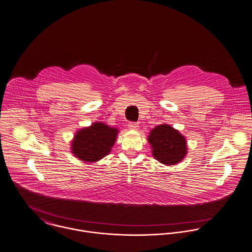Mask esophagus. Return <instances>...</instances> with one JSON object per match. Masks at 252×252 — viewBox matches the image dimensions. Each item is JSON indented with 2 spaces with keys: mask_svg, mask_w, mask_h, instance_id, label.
Segmentation results:
<instances>
[{
  "mask_svg": "<svg viewBox=\"0 0 252 252\" xmlns=\"http://www.w3.org/2000/svg\"><path fill=\"white\" fill-rule=\"evenodd\" d=\"M128 126H129V129H131V130H137L138 129V124L136 122H130L128 124Z\"/></svg>",
  "mask_w": 252,
  "mask_h": 252,
  "instance_id": "esophagus-1",
  "label": "esophagus"
}]
</instances>
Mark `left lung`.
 Returning <instances> with one entry per match:
<instances>
[{
    "instance_id": "left-lung-1",
    "label": "left lung",
    "mask_w": 252,
    "mask_h": 252,
    "mask_svg": "<svg viewBox=\"0 0 252 252\" xmlns=\"http://www.w3.org/2000/svg\"><path fill=\"white\" fill-rule=\"evenodd\" d=\"M147 139L151 144L153 157L163 164H176L187 155L186 138L167 124H160L152 129Z\"/></svg>"
}]
</instances>
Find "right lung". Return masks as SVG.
<instances>
[{"label":"right lung","mask_w":252,"mask_h":252,"mask_svg":"<svg viewBox=\"0 0 252 252\" xmlns=\"http://www.w3.org/2000/svg\"><path fill=\"white\" fill-rule=\"evenodd\" d=\"M117 134L116 128L95 122L76 132L71 142V151L75 157L86 162L97 161L111 152Z\"/></svg>","instance_id":"add662e5"}]
</instances>
